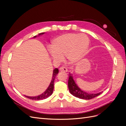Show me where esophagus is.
Returning a JSON list of instances; mask_svg holds the SVG:
<instances>
[{
	"label": "esophagus",
	"mask_w": 126,
	"mask_h": 126,
	"mask_svg": "<svg viewBox=\"0 0 126 126\" xmlns=\"http://www.w3.org/2000/svg\"><path fill=\"white\" fill-rule=\"evenodd\" d=\"M59 70L61 72H67L68 71V70H67V68L66 67H63V66L59 68Z\"/></svg>",
	"instance_id": "obj_1"
}]
</instances>
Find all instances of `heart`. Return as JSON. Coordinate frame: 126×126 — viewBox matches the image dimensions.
Masks as SVG:
<instances>
[{"instance_id":"heart-1","label":"heart","mask_w":126,"mask_h":126,"mask_svg":"<svg viewBox=\"0 0 126 126\" xmlns=\"http://www.w3.org/2000/svg\"><path fill=\"white\" fill-rule=\"evenodd\" d=\"M89 45V39L84 34L66 33L56 38L50 50L53 59L62 61L66 55L71 63L78 62L85 56Z\"/></svg>"}]
</instances>
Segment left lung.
<instances>
[{"mask_svg": "<svg viewBox=\"0 0 126 126\" xmlns=\"http://www.w3.org/2000/svg\"><path fill=\"white\" fill-rule=\"evenodd\" d=\"M73 78L72 74L69 72V80H68V88H69L70 94L75 97L82 99L89 100L99 96L101 94V92L97 94H88L85 92L78 87Z\"/></svg>", "mask_w": 126, "mask_h": 126, "instance_id": "obj_1", "label": "left lung"}]
</instances>
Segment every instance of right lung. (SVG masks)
<instances>
[{
  "mask_svg": "<svg viewBox=\"0 0 126 126\" xmlns=\"http://www.w3.org/2000/svg\"><path fill=\"white\" fill-rule=\"evenodd\" d=\"M45 32H42L38 34V36H40L44 34ZM37 36H34L33 38H36ZM59 70L57 68H55V69L53 70V74H52V79L51 80V82L50 83V85L48 86L47 88V89L46 90L45 92H44L43 94L39 95V96H35V97H30V96H25L26 97L28 98L29 99H30L32 100H43L44 99H46L49 97L53 93V90H54V81L57 75L58 74Z\"/></svg>",
  "mask_w": 126,
  "mask_h": 126,
  "instance_id": "right-lung-1",
  "label": "right lung"
}]
</instances>
